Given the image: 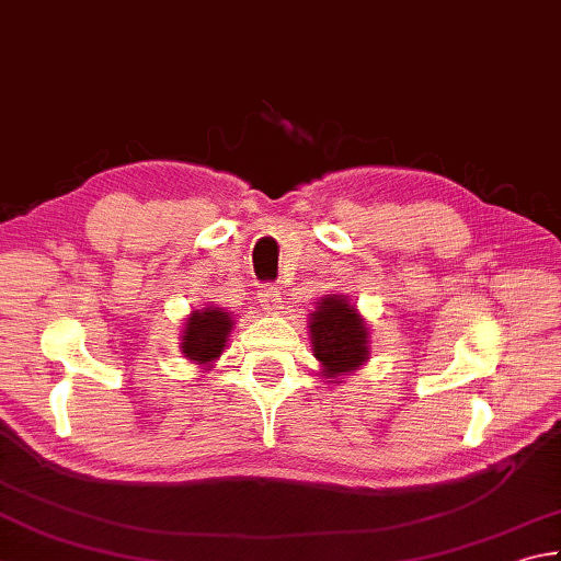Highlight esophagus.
Listing matches in <instances>:
<instances>
[{
  "instance_id": "1",
  "label": "esophagus",
  "mask_w": 561,
  "mask_h": 561,
  "mask_svg": "<svg viewBox=\"0 0 561 561\" xmlns=\"http://www.w3.org/2000/svg\"><path fill=\"white\" fill-rule=\"evenodd\" d=\"M259 300H261L263 310H266V312H278L280 310V293H278V288H273V285H261Z\"/></svg>"
}]
</instances>
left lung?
I'll return each mask as SVG.
<instances>
[{
	"instance_id": "8db88e82",
	"label": "left lung",
	"mask_w": 561,
	"mask_h": 561,
	"mask_svg": "<svg viewBox=\"0 0 561 561\" xmlns=\"http://www.w3.org/2000/svg\"><path fill=\"white\" fill-rule=\"evenodd\" d=\"M320 308L312 312L310 332L314 358L322 362L324 376H342L362 366L368 356V332L358 312L340 295L317 302Z\"/></svg>"
}]
</instances>
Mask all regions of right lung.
<instances>
[{
  "instance_id": "obj_1",
  "label": "right lung",
  "mask_w": 561,
  "mask_h": 561,
  "mask_svg": "<svg viewBox=\"0 0 561 561\" xmlns=\"http://www.w3.org/2000/svg\"><path fill=\"white\" fill-rule=\"evenodd\" d=\"M231 332V317L221 308H207L193 312L183 334V354L190 362L209 364L225 352V342Z\"/></svg>"
}]
</instances>
